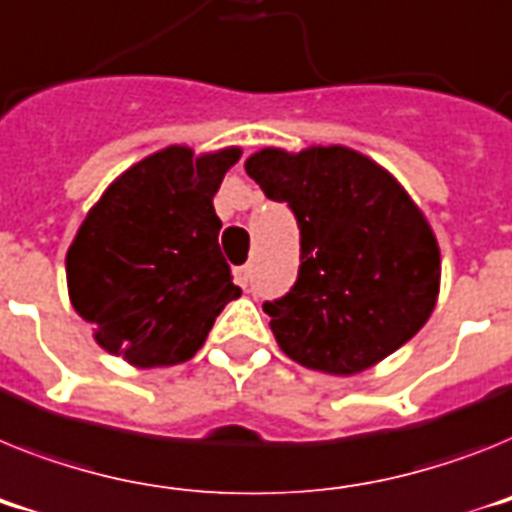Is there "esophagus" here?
<instances>
[{
	"label": "esophagus",
	"mask_w": 512,
	"mask_h": 512,
	"mask_svg": "<svg viewBox=\"0 0 512 512\" xmlns=\"http://www.w3.org/2000/svg\"><path fill=\"white\" fill-rule=\"evenodd\" d=\"M249 276H252V273H249L247 265H244V268H234L236 286H242V289H247V286H249Z\"/></svg>",
	"instance_id": "obj_1"
}]
</instances>
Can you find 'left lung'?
Here are the masks:
<instances>
[{
  "mask_svg": "<svg viewBox=\"0 0 512 512\" xmlns=\"http://www.w3.org/2000/svg\"><path fill=\"white\" fill-rule=\"evenodd\" d=\"M244 169L270 200L289 203L302 234L294 289L263 304L283 354L351 377L424 328L440 294V247L388 169L346 145L263 148Z\"/></svg>",
  "mask_w": 512,
  "mask_h": 512,
  "instance_id": "1",
  "label": "left lung"
}]
</instances>
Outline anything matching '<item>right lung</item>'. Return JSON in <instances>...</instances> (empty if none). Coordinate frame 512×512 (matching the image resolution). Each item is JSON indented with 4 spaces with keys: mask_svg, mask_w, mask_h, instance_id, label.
Instances as JSON below:
<instances>
[{
    "mask_svg": "<svg viewBox=\"0 0 512 512\" xmlns=\"http://www.w3.org/2000/svg\"><path fill=\"white\" fill-rule=\"evenodd\" d=\"M239 156L236 145L200 156L169 145L122 171L88 210L67 249V291L103 351L137 369L187 362L242 294L213 208Z\"/></svg>",
    "mask_w": 512,
    "mask_h": 512,
    "instance_id": "add662e5",
    "label": "right lung"
}]
</instances>
